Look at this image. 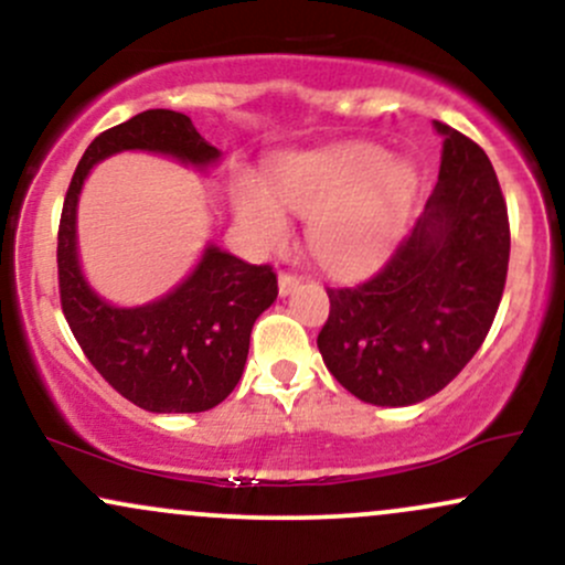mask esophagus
<instances>
[{
	"label": "esophagus",
	"mask_w": 565,
	"mask_h": 565,
	"mask_svg": "<svg viewBox=\"0 0 565 565\" xmlns=\"http://www.w3.org/2000/svg\"><path fill=\"white\" fill-rule=\"evenodd\" d=\"M277 285H280V296H290L294 290H299L301 277L290 275V271H280V277H277Z\"/></svg>",
	"instance_id": "esophagus-1"
}]
</instances>
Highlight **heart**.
I'll use <instances>...</instances> for the list:
<instances>
[{"label": "heart", "mask_w": 565, "mask_h": 565, "mask_svg": "<svg viewBox=\"0 0 565 565\" xmlns=\"http://www.w3.org/2000/svg\"><path fill=\"white\" fill-rule=\"evenodd\" d=\"M269 191L245 183L237 215L256 243L280 245L288 221L277 202L309 221L317 264L339 277H358L390 256L408 226L416 200V170L386 160L376 146L358 143L309 154L271 173Z\"/></svg>", "instance_id": "obj_1"}]
</instances>
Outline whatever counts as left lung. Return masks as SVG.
Wrapping results in <instances>:
<instances>
[{
	"instance_id": "1",
	"label": "left lung",
	"mask_w": 565,
	"mask_h": 565,
	"mask_svg": "<svg viewBox=\"0 0 565 565\" xmlns=\"http://www.w3.org/2000/svg\"><path fill=\"white\" fill-rule=\"evenodd\" d=\"M435 130L440 173L414 232L365 282L328 288L317 347L335 382L371 405H414L454 382L504 294L510 221L493 164L465 132Z\"/></svg>"
}]
</instances>
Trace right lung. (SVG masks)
Wrapping results in <instances>:
<instances>
[{"label":"right lung","instance_id":"right-lung-1","mask_svg":"<svg viewBox=\"0 0 565 565\" xmlns=\"http://www.w3.org/2000/svg\"><path fill=\"white\" fill-rule=\"evenodd\" d=\"M154 151L207 168L221 157L181 111L149 109L100 132L68 183L58 226L61 309L95 371L151 414H200L230 397L248 360L256 317L277 299V275L207 245L179 288L143 307H111L87 285L77 256V202L95 162Z\"/></svg>","mask_w":565,"mask_h":565}]
</instances>
